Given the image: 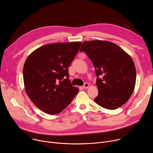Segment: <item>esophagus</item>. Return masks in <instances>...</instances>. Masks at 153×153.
Instances as JSON below:
<instances>
[{"label": "esophagus", "instance_id": "obj_1", "mask_svg": "<svg viewBox=\"0 0 153 153\" xmlns=\"http://www.w3.org/2000/svg\"><path fill=\"white\" fill-rule=\"evenodd\" d=\"M89 86H90V85L89 83H85L83 85V88L84 89H87V88H89Z\"/></svg>", "mask_w": 153, "mask_h": 153}]
</instances>
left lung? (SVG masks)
I'll return each instance as SVG.
<instances>
[{"instance_id": "left-lung-1", "label": "left lung", "mask_w": 153, "mask_h": 153, "mask_svg": "<svg viewBox=\"0 0 153 153\" xmlns=\"http://www.w3.org/2000/svg\"><path fill=\"white\" fill-rule=\"evenodd\" d=\"M80 51L87 54L95 69L99 94L95 102L109 110L124 105L136 84V69L131 56L117 45L102 40L84 42Z\"/></svg>"}]
</instances>
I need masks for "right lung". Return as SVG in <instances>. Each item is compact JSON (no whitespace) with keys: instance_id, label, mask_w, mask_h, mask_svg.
I'll return each instance as SVG.
<instances>
[{"instance_id":"add662e5","label":"right lung","mask_w":153,"mask_h":153,"mask_svg":"<svg viewBox=\"0 0 153 153\" xmlns=\"http://www.w3.org/2000/svg\"><path fill=\"white\" fill-rule=\"evenodd\" d=\"M81 43L48 44L27 58L23 69L25 90L31 101L45 113H60L79 92L68 79V68Z\"/></svg>"}]
</instances>
